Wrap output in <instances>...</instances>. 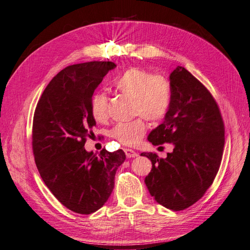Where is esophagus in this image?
Returning a JSON list of instances; mask_svg holds the SVG:
<instances>
[{
  "mask_svg": "<svg viewBox=\"0 0 250 250\" xmlns=\"http://www.w3.org/2000/svg\"><path fill=\"white\" fill-rule=\"evenodd\" d=\"M124 152L126 153V156H127L128 158L139 156V153H138V152H135V151H133V150H131V149H128V148H125V149H124Z\"/></svg>",
  "mask_w": 250,
  "mask_h": 250,
  "instance_id": "obj_1",
  "label": "esophagus"
}]
</instances>
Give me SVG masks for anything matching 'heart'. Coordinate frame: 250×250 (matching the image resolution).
I'll use <instances>...</instances> for the list:
<instances>
[{
    "instance_id": "obj_1",
    "label": "heart",
    "mask_w": 250,
    "mask_h": 250,
    "mask_svg": "<svg viewBox=\"0 0 250 250\" xmlns=\"http://www.w3.org/2000/svg\"><path fill=\"white\" fill-rule=\"evenodd\" d=\"M121 94L132 99L134 116H142L151 123L163 121L170 109L172 89L170 82L160 75H152L140 67H131L115 80ZM108 99L103 93H96L90 100V112L98 122L107 119ZM147 130L145 121L138 118L128 123H119L110 130V137L121 145L137 146Z\"/></svg>"
}]
</instances>
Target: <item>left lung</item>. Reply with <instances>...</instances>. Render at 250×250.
<instances>
[{
    "label": "left lung",
    "mask_w": 250,
    "mask_h": 250,
    "mask_svg": "<svg viewBox=\"0 0 250 250\" xmlns=\"http://www.w3.org/2000/svg\"><path fill=\"white\" fill-rule=\"evenodd\" d=\"M170 109L148 141L154 146L169 143L173 151L166 158L141 155L152 163L145 178L150 195L165 208L183 210L213 184L222 160L224 124L214 97L184 66L170 74Z\"/></svg>",
    "instance_id": "obj_1"
}]
</instances>
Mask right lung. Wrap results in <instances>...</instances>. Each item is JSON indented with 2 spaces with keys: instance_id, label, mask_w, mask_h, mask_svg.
<instances>
[{
  "instance_id": "add662e5",
  "label": "right lung",
  "mask_w": 250,
  "mask_h": 250,
  "mask_svg": "<svg viewBox=\"0 0 250 250\" xmlns=\"http://www.w3.org/2000/svg\"><path fill=\"white\" fill-rule=\"evenodd\" d=\"M117 65L90 62L66 66L44 88L36 105L32 148L36 167L52 194L75 213L88 215L101 208L115 186L122 150L87 152L96 121L90 100L105 75Z\"/></svg>"
}]
</instances>
